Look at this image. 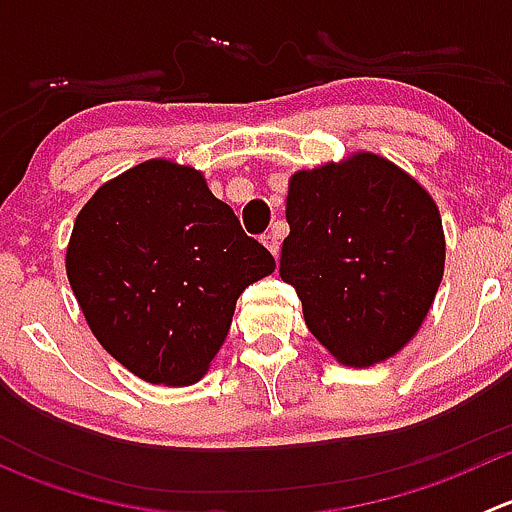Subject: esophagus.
<instances>
[{"instance_id": "1", "label": "esophagus", "mask_w": 512, "mask_h": 512, "mask_svg": "<svg viewBox=\"0 0 512 512\" xmlns=\"http://www.w3.org/2000/svg\"><path fill=\"white\" fill-rule=\"evenodd\" d=\"M262 242H265V247L272 252V255L275 257L280 255V235H277L275 230L265 232V235H262Z\"/></svg>"}]
</instances>
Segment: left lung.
<instances>
[{
	"instance_id": "left-lung-1",
	"label": "left lung",
	"mask_w": 512,
	"mask_h": 512,
	"mask_svg": "<svg viewBox=\"0 0 512 512\" xmlns=\"http://www.w3.org/2000/svg\"><path fill=\"white\" fill-rule=\"evenodd\" d=\"M280 277L309 332L342 364L371 366L418 332L443 277L431 195L374 153L289 178Z\"/></svg>"
}]
</instances>
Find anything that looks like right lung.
<instances>
[{"instance_id":"add662e5","label":"right lung","mask_w":512,"mask_h":512,"mask_svg":"<svg viewBox=\"0 0 512 512\" xmlns=\"http://www.w3.org/2000/svg\"><path fill=\"white\" fill-rule=\"evenodd\" d=\"M275 270L203 175L146 160L101 185L66 275L101 347L151 384H195L223 347L242 289Z\"/></svg>"}]
</instances>
